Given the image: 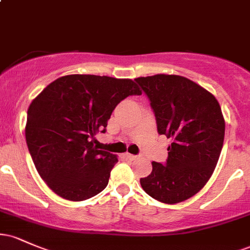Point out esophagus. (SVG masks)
Instances as JSON below:
<instances>
[{
    "instance_id": "esophagus-1",
    "label": "esophagus",
    "mask_w": 250,
    "mask_h": 250,
    "mask_svg": "<svg viewBox=\"0 0 250 250\" xmlns=\"http://www.w3.org/2000/svg\"><path fill=\"white\" fill-rule=\"evenodd\" d=\"M125 155H127V157L130 160V161H135V160H139L140 157H141L140 155H133V154H125Z\"/></svg>"
}]
</instances>
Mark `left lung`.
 <instances>
[{
    "label": "left lung",
    "instance_id": "obj_1",
    "mask_svg": "<svg viewBox=\"0 0 250 250\" xmlns=\"http://www.w3.org/2000/svg\"><path fill=\"white\" fill-rule=\"evenodd\" d=\"M150 101L157 133L171 139L165 165L140 180L143 190L174 205L194 196L210 179L225 139V119L213 94L179 75L137 77Z\"/></svg>",
    "mask_w": 250,
    "mask_h": 250
}]
</instances>
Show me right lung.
Wrapping results in <instances>:
<instances>
[{
  "label": "right lung",
  "mask_w": 250,
  "mask_h": 250,
  "mask_svg": "<svg viewBox=\"0 0 250 250\" xmlns=\"http://www.w3.org/2000/svg\"><path fill=\"white\" fill-rule=\"evenodd\" d=\"M141 95L129 79L67 75L51 82L28 108L25 140L40 176L69 201L95 196L107 187L115 155L94 146L122 100Z\"/></svg>",
  "instance_id": "right-lung-1"
}]
</instances>
